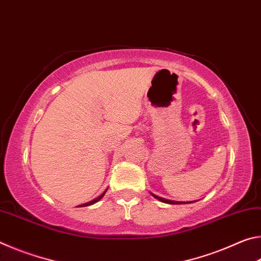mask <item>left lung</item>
Masks as SVG:
<instances>
[{
	"label": "left lung",
	"instance_id": "8db88e82",
	"mask_svg": "<svg viewBox=\"0 0 261 261\" xmlns=\"http://www.w3.org/2000/svg\"><path fill=\"white\" fill-rule=\"evenodd\" d=\"M152 196L154 197V198H156L158 200H160V201H162V202H166V204H171V205H178V204H188V202H185V201H174V200H169V199H165V198H161V197H159V196H155V194H153V193H151ZM190 202H193V201H190Z\"/></svg>",
	"mask_w": 261,
	"mask_h": 261
}]
</instances>
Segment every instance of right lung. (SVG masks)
I'll return each instance as SVG.
<instances>
[{"label":"right lung","instance_id":"obj_1","mask_svg":"<svg viewBox=\"0 0 261 261\" xmlns=\"http://www.w3.org/2000/svg\"><path fill=\"white\" fill-rule=\"evenodd\" d=\"M106 191H107V190H106ZM106 191L101 194V196H99L98 198H95V199H93V200H91V201H88V202H85V204H83V205H79L78 207H85V206H90V205H93V204H95L96 201H99L101 198H102L103 196H105V193H106Z\"/></svg>","mask_w":261,"mask_h":261}]
</instances>
